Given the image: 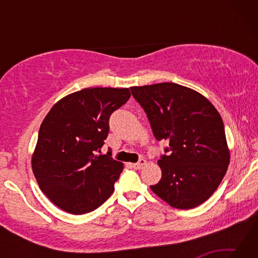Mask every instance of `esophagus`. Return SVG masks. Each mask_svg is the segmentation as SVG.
<instances>
[{"instance_id": "34e87169", "label": "esophagus", "mask_w": 258, "mask_h": 258, "mask_svg": "<svg viewBox=\"0 0 258 258\" xmlns=\"http://www.w3.org/2000/svg\"><path fill=\"white\" fill-rule=\"evenodd\" d=\"M146 164H147V161L145 159H140L138 163L132 164V167L135 168V169H141Z\"/></svg>"}]
</instances>
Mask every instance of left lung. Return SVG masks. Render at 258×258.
<instances>
[{"mask_svg":"<svg viewBox=\"0 0 258 258\" xmlns=\"http://www.w3.org/2000/svg\"><path fill=\"white\" fill-rule=\"evenodd\" d=\"M157 140L169 148L158 160L160 181L150 189L177 209H191L211 197L230 163L222 117L209 100L176 83L132 86Z\"/></svg>","mask_w":258,"mask_h":258,"instance_id":"obj_1","label":"left lung"}]
</instances>
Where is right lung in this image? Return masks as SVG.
I'll return each instance as SVG.
<instances>
[{"instance_id": "obj_1", "label": "right lung", "mask_w": 258, "mask_h": 258, "mask_svg": "<svg viewBox=\"0 0 258 258\" xmlns=\"http://www.w3.org/2000/svg\"><path fill=\"white\" fill-rule=\"evenodd\" d=\"M130 97L127 87H87L60 99L42 121L33 173L43 194L62 211L92 212L111 196L124 165L110 152H97L108 137L109 117Z\"/></svg>"}]
</instances>
